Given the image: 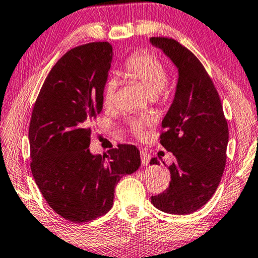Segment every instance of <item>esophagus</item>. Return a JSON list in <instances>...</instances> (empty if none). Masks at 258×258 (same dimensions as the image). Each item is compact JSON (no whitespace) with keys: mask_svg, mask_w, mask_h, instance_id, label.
<instances>
[{"mask_svg":"<svg viewBox=\"0 0 258 258\" xmlns=\"http://www.w3.org/2000/svg\"><path fill=\"white\" fill-rule=\"evenodd\" d=\"M140 157H141V165L143 166H148V164H150V155H148L146 152L141 151L140 152Z\"/></svg>","mask_w":258,"mask_h":258,"instance_id":"1","label":"esophagus"}]
</instances>
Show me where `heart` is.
<instances>
[{"label": "heart", "instance_id": "heart-1", "mask_svg": "<svg viewBox=\"0 0 258 258\" xmlns=\"http://www.w3.org/2000/svg\"><path fill=\"white\" fill-rule=\"evenodd\" d=\"M125 75L132 81L139 83L152 99L161 93L168 79V74L161 60L147 52H139L131 57L126 61ZM115 91H117V82L115 79H108L104 86L103 93L105 105L113 104ZM131 127L133 132H140V124L138 122H133Z\"/></svg>", "mask_w": 258, "mask_h": 258}]
</instances>
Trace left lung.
I'll return each instance as SVG.
<instances>
[{"label": "left lung", "instance_id": "1", "mask_svg": "<svg viewBox=\"0 0 258 258\" xmlns=\"http://www.w3.org/2000/svg\"><path fill=\"white\" fill-rule=\"evenodd\" d=\"M177 69L173 103L161 122L160 144L175 161L169 187L151 198L155 208L175 215L200 209L217 189L227 159L229 133L219 93L201 61L172 38L151 37ZM153 158L151 165H158Z\"/></svg>", "mask_w": 258, "mask_h": 258}]
</instances>
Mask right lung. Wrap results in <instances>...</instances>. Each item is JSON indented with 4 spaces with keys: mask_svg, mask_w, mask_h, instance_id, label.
Instances as JSON below:
<instances>
[{
    "mask_svg": "<svg viewBox=\"0 0 258 258\" xmlns=\"http://www.w3.org/2000/svg\"><path fill=\"white\" fill-rule=\"evenodd\" d=\"M113 51L94 42L68 51L45 78L29 127L31 172L48 205L63 219L84 223L113 206L114 187L140 167L134 145L107 154L90 152V121L103 108Z\"/></svg>",
    "mask_w": 258,
    "mask_h": 258,
    "instance_id": "right-lung-1",
    "label": "right lung"
}]
</instances>
